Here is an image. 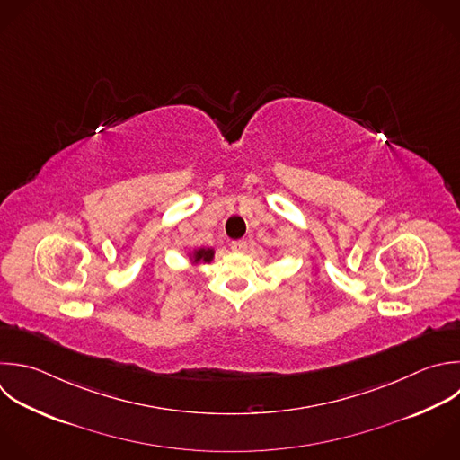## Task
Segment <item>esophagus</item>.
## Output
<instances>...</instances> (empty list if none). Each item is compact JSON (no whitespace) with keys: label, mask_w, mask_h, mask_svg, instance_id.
Instances as JSON below:
<instances>
[{"label":"esophagus","mask_w":460,"mask_h":460,"mask_svg":"<svg viewBox=\"0 0 460 460\" xmlns=\"http://www.w3.org/2000/svg\"><path fill=\"white\" fill-rule=\"evenodd\" d=\"M230 248H232L234 252H244V250L248 248V243H246L244 239H237V241H232V243H230Z\"/></svg>","instance_id":"34e87169"}]
</instances>
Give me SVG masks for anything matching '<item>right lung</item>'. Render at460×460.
<instances>
[{
  "mask_svg": "<svg viewBox=\"0 0 460 460\" xmlns=\"http://www.w3.org/2000/svg\"><path fill=\"white\" fill-rule=\"evenodd\" d=\"M212 257H214V252H212V250H205V248H201V250H196V252H194V259H196V261L210 262V261H212Z\"/></svg>",
  "mask_w": 460,
  "mask_h": 460,
  "instance_id": "right-lung-1",
  "label": "right lung"
}]
</instances>
